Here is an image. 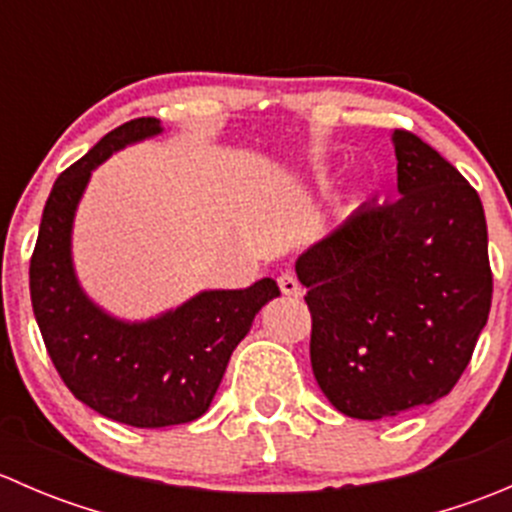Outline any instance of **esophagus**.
Returning a JSON list of instances; mask_svg holds the SVG:
<instances>
[{"instance_id": "1", "label": "esophagus", "mask_w": 512, "mask_h": 512, "mask_svg": "<svg viewBox=\"0 0 512 512\" xmlns=\"http://www.w3.org/2000/svg\"><path fill=\"white\" fill-rule=\"evenodd\" d=\"M277 282H280L282 294H287V297H299V294H302V285H299L297 277H294L292 272H282Z\"/></svg>"}]
</instances>
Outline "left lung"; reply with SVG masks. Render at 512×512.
I'll list each match as a JSON object with an SVG mask.
<instances>
[{
    "label": "left lung",
    "instance_id": "obj_1",
    "mask_svg": "<svg viewBox=\"0 0 512 512\" xmlns=\"http://www.w3.org/2000/svg\"><path fill=\"white\" fill-rule=\"evenodd\" d=\"M399 195L361 205L294 265L312 314V371L344 416L428 406L471 361L493 297L476 190L409 131L394 136Z\"/></svg>",
    "mask_w": 512,
    "mask_h": 512
}]
</instances>
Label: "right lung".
I'll use <instances>...</instances> for the list:
<instances>
[{
	"label": "right lung",
	"mask_w": 512,
	"mask_h": 512,
	"mask_svg": "<svg viewBox=\"0 0 512 512\" xmlns=\"http://www.w3.org/2000/svg\"><path fill=\"white\" fill-rule=\"evenodd\" d=\"M160 131L158 118L123 123L56 178L29 265L36 324L64 384L101 416L136 428L203 416L255 314L280 297L277 282L265 277L247 289L200 292L146 322H123L81 289L71 227L91 173L111 153Z\"/></svg>",
	"instance_id": "add662e5"
}]
</instances>
